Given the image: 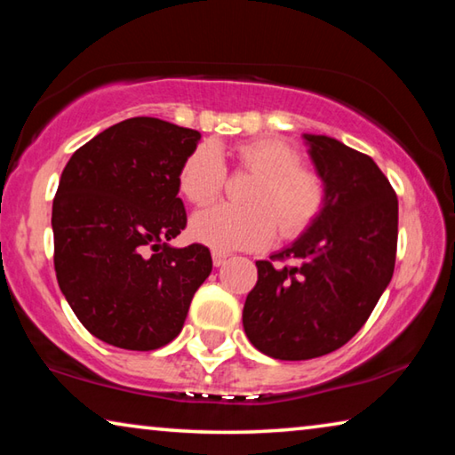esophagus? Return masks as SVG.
<instances>
[{
    "instance_id": "1",
    "label": "esophagus",
    "mask_w": 455,
    "mask_h": 455,
    "mask_svg": "<svg viewBox=\"0 0 455 455\" xmlns=\"http://www.w3.org/2000/svg\"><path fill=\"white\" fill-rule=\"evenodd\" d=\"M227 259H228L227 252H222V251H212V263H214V267H222V265L227 263Z\"/></svg>"
}]
</instances>
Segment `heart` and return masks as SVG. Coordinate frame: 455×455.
<instances>
[{"label": "heart", "instance_id": "obj_1", "mask_svg": "<svg viewBox=\"0 0 455 455\" xmlns=\"http://www.w3.org/2000/svg\"><path fill=\"white\" fill-rule=\"evenodd\" d=\"M236 160L259 174L246 195L249 206L212 204L196 212L190 233L214 251L265 249L281 228L297 236L317 219L325 200L323 182L301 166V154L281 138H257L236 146ZM227 166L217 144L204 142L192 150L179 172V188L192 204H209L220 195Z\"/></svg>", "mask_w": 455, "mask_h": 455}]
</instances>
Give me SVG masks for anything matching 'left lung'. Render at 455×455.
I'll return each instance as SVG.
<instances>
[{"instance_id": "1", "label": "left lung", "mask_w": 455, "mask_h": 455, "mask_svg": "<svg viewBox=\"0 0 455 455\" xmlns=\"http://www.w3.org/2000/svg\"><path fill=\"white\" fill-rule=\"evenodd\" d=\"M325 200L305 233L257 260L243 309L249 341L265 355L305 361L343 347L365 325L394 276L397 196L367 154L337 138L303 134Z\"/></svg>"}]
</instances>
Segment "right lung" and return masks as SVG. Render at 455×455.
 Segmentation results:
<instances>
[{"label":"right lung","mask_w":455,"mask_h":455,"mask_svg":"<svg viewBox=\"0 0 455 455\" xmlns=\"http://www.w3.org/2000/svg\"><path fill=\"white\" fill-rule=\"evenodd\" d=\"M198 140L196 130L128 118L76 150L60 176L53 267L100 341L130 351L171 343L212 271L206 246L171 244L187 227L179 172Z\"/></svg>","instance_id":"1"}]
</instances>
